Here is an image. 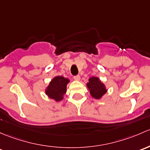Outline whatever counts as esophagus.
<instances>
[{"label":"esophagus","mask_w":150,"mask_h":150,"mask_svg":"<svg viewBox=\"0 0 150 150\" xmlns=\"http://www.w3.org/2000/svg\"><path fill=\"white\" fill-rule=\"evenodd\" d=\"M74 80H76V81H79V80H80V76L79 75L74 76Z\"/></svg>","instance_id":"1"}]
</instances>
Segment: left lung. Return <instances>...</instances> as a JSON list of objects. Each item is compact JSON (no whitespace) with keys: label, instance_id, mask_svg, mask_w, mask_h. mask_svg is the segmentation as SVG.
I'll return each instance as SVG.
<instances>
[{"label":"left lung","instance_id":"1","mask_svg":"<svg viewBox=\"0 0 150 150\" xmlns=\"http://www.w3.org/2000/svg\"><path fill=\"white\" fill-rule=\"evenodd\" d=\"M87 87L90 90V94L95 99H100L107 92L104 84L100 81L98 77H92L89 79Z\"/></svg>","mask_w":150,"mask_h":150}]
</instances>
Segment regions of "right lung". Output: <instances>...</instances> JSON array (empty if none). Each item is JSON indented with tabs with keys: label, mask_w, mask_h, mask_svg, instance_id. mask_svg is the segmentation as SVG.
<instances>
[{
	"label": "right lung",
	"mask_w": 150,
	"mask_h": 150,
	"mask_svg": "<svg viewBox=\"0 0 150 150\" xmlns=\"http://www.w3.org/2000/svg\"><path fill=\"white\" fill-rule=\"evenodd\" d=\"M69 80L63 76L55 77L50 83L45 91L46 94L50 98L56 101H60L63 99V96L66 92V85Z\"/></svg>",
	"instance_id": "obj_1"
}]
</instances>
